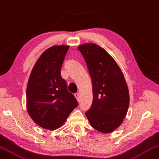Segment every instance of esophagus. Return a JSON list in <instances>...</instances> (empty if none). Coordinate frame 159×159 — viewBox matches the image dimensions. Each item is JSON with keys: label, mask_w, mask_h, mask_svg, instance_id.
<instances>
[{"label": "esophagus", "mask_w": 159, "mask_h": 159, "mask_svg": "<svg viewBox=\"0 0 159 159\" xmlns=\"http://www.w3.org/2000/svg\"><path fill=\"white\" fill-rule=\"evenodd\" d=\"M74 96H75V98L77 99V101H79V93H75Z\"/></svg>", "instance_id": "obj_1"}]
</instances>
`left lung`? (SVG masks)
<instances>
[{
  "label": "left lung",
  "instance_id": "left-lung-1",
  "mask_svg": "<svg viewBox=\"0 0 159 159\" xmlns=\"http://www.w3.org/2000/svg\"><path fill=\"white\" fill-rule=\"evenodd\" d=\"M86 61L93 86V102L86 112L91 126L103 134L116 129L129 106V89L114 59L95 43L78 47Z\"/></svg>",
  "mask_w": 159,
  "mask_h": 159
}]
</instances>
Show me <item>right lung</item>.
I'll return each instance as SVG.
<instances>
[{"mask_svg": "<svg viewBox=\"0 0 159 159\" xmlns=\"http://www.w3.org/2000/svg\"><path fill=\"white\" fill-rule=\"evenodd\" d=\"M68 46H53L46 50L35 63L26 90L27 111L33 120L45 129L62 125L78 106L67 89L61 69Z\"/></svg>", "mask_w": 159, "mask_h": 159, "instance_id": "obj_1", "label": "right lung"}]
</instances>
